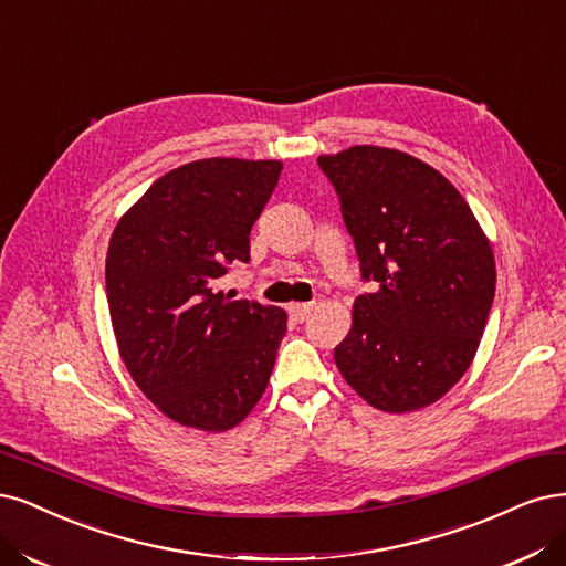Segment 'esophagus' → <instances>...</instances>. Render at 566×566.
Returning <instances> with one entry per match:
<instances>
[{"instance_id":"34e87169","label":"esophagus","mask_w":566,"mask_h":566,"mask_svg":"<svg viewBox=\"0 0 566 566\" xmlns=\"http://www.w3.org/2000/svg\"><path fill=\"white\" fill-rule=\"evenodd\" d=\"M311 308H314V304H290L287 306V314H290L292 321L304 323L308 318V314H311Z\"/></svg>"}]
</instances>
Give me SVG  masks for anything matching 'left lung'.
I'll list each match as a JSON object with an SVG mask.
<instances>
[{"mask_svg":"<svg viewBox=\"0 0 566 566\" xmlns=\"http://www.w3.org/2000/svg\"><path fill=\"white\" fill-rule=\"evenodd\" d=\"M365 281L335 363L381 412L433 405L471 367L494 302L496 264L471 206L433 166L400 149L323 154Z\"/></svg>","mask_w":566,"mask_h":566,"instance_id":"left-lung-1","label":"left lung"}]
</instances>
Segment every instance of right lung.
<instances>
[{"mask_svg":"<svg viewBox=\"0 0 566 566\" xmlns=\"http://www.w3.org/2000/svg\"><path fill=\"white\" fill-rule=\"evenodd\" d=\"M281 161L201 159L161 175L116 222L105 285L119 356L140 391L189 428L222 433L255 407L287 314L216 292L250 260V229Z\"/></svg>","mask_w":566,"mask_h":566,"instance_id":"add662e5","label":"right lung"}]
</instances>
